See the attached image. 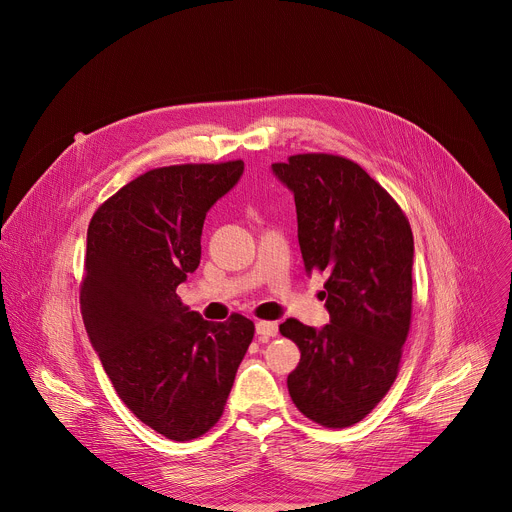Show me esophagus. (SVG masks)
<instances>
[{"instance_id":"34e87169","label":"esophagus","mask_w":512,"mask_h":512,"mask_svg":"<svg viewBox=\"0 0 512 512\" xmlns=\"http://www.w3.org/2000/svg\"><path fill=\"white\" fill-rule=\"evenodd\" d=\"M255 328H257L259 338H263V340H267V338H271V336H277V322L259 320V322L255 324Z\"/></svg>"}]
</instances>
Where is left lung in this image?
I'll list each match as a JSON object with an SVG mask.
<instances>
[{
    "label": "left lung",
    "instance_id": "left-lung-1",
    "mask_svg": "<svg viewBox=\"0 0 512 512\" xmlns=\"http://www.w3.org/2000/svg\"><path fill=\"white\" fill-rule=\"evenodd\" d=\"M294 192L308 273H326L322 330L289 318L281 336L302 352L291 401L324 427L367 417L397 379L413 304V233L395 198L358 164L298 154L271 166Z\"/></svg>",
    "mask_w": 512,
    "mask_h": 512
}]
</instances>
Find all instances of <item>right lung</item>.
I'll list each match as a JSON object with an SVG mask.
<instances>
[{
    "label": "right lung",
    "mask_w": 512,
    "mask_h": 512,
    "mask_svg": "<svg viewBox=\"0 0 512 512\" xmlns=\"http://www.w3.org/2000/svg\"><path fill=\"white\" fill-rule=\"evenodd\" d=\"M243 160L182 164L137 176L93 214L81 314L119 399L174 442L221 419L255 324L206 322L176 287L200 263L206 212L243 174Z\"/></svg>",
    "instance_id": "1"
}]
</instances>
